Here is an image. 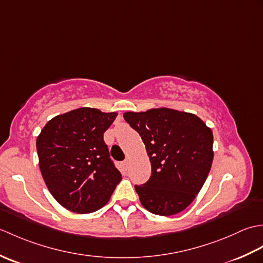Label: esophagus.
I'll return each instance as SVG.
<instances>
[{
  "label": "esophagus",
  "mask_w": 263,
  "mask_h": 263,
  "mask_svg": "<svg viewBox=\"0 0 263 263\" xmlns=\"http://www.w3.org/2000/svg\"><path fill=\"white\" fill-rule=\"evenodd\" d=\"M123 164H124V166H125V167H127V166H128V160H127V159H125L124 161H123Z\"/></svg>",
  "instance_id": "1"
}]
</instances>
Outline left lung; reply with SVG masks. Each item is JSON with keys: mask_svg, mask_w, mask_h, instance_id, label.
Wrapping results in <instances>:
<instances>
[{"mask_svg": "<svg viewBox=\"0 0 263 263\" xmlns=\"http://www.w3.org/2000/svg\"><path fill=\"white\" fill-rule=\"evenodd\" d=\"M123 116L140 135L152 163L149 180L135 186L142 205L155 215L178 214L191 204L210 172L211 128L197 115L166 107Z\"/></svg>", "mask_w": 263, "mask_h": 263, "instance_id": "1", "label": "left lung"}]
</instances>
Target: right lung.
Masks as SVG:
<instances>
[{
	"label": "right lung",
	"mask_w": 263,
	"mask_h": 263,
	"mask_svg": "<svg viewBox=\"0 0 263 263\" xmlns=\"http://www.w3.org/2000/svg\"><path fill=\"white\" fill-rule=\"evenodd\" d=\"M116 116L115 111L81 107L53 117L37 137L43 178L65 209L77 214L100 209L122 180L104 141Z\"/></svg>",
	"instance_id": "obj_1"
}]
</instances>
